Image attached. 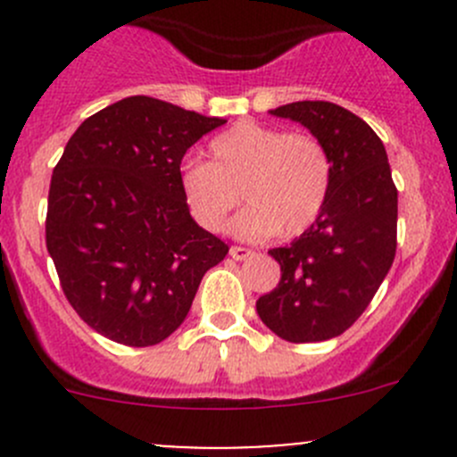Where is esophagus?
I'll list each match as a JSON object with an SVG mask.
<instances>
[{"mask_svg":"<svg viewBox=\"0 0 457 457\" xmlns=\"http://www.w3.org/2000/svg\"><path fill=\"white\" fill-rule=\"evenodd\" d=\"M229 256H232L234 261H245L247 256H252V250H250V247L232 245V247H229Z\"/></svg>","mask_w":457,"mask_h":457,"instance_id":"esophagus-1","label":"esophagus"}]
</instances>
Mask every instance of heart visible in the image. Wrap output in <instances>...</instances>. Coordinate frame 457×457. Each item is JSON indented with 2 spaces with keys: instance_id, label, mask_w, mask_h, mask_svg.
<instances>
[{
  "instance_id": "b5f03b06",
  "label": "heart",
  "mask_w": 457,
  "mask_h": 457,
  "mask_svg": "<svg viewBox=\"0 0 457 457\" xmlns=\"http://www.w3.org/2000/svg\"><path fill=\"white\" fill-rule=\"evenodd\" d=\"M207 152L210 163H183L181 192L196 223L210 232L223 228L241 195L250 207L232 229L250 241L276 232L298 237L329 199L331 159L314 135L238 121L214 137Z\"/></svg>"
}]
</instances>
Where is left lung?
Instances as JSON below:
<instances>
[{
	"label": "left lung",
	"mask_w": 457,
	"mask_h": 457,
	"mask_svg": "<svg viewBox=\"0 0 457 457\" xmlns=\"http://www.w3.org/2000/svg\"><path fill=\"white\" fill-rule=\"evenodd\" d=\"M305 126L331 159V190L320 216L274 247L280 280L256 301L261 320L289 343H320L347 331L370 307L395 256L398 190L380 137L329 101L270 110Z\"/></svg>",
	"instance_id": "left-lung-1"
}]
</instances>
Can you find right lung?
<instances>
[{
	"instance_id": "right-lung-1",
	"label": "right lung",
	"mask_w": 457,
	"mask_h": 457,
	"mask_svg": "<svg viewBox=\"0 0 457 457\" xmlns=\"http://www.w3.org/2000/svg\"><path fill=\"white\" fill-rule=\"evenodd\" d=\"M223 123L137 95L87 117L66 143L50 181L46 247L72 310L105 338L159 345L228 254L181 192L187 147Z\"/></svg>"
}]
</instances>
